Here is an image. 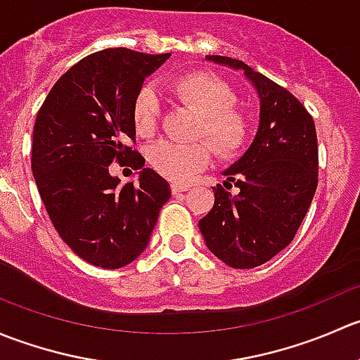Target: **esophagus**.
Masks as SVG:
<instances>
[{
    "instance_id": "34e87169",
    "label": "esophagus",
    "mask_w": 360,
    "mask_h": 360,
    "mask_svg": "<svg viewBox=\"0 0 360 360\" xmlns=\"http://www.w3.org/2000/svg\"><path fill=\"white\" fill-rule=\"evenodd\" d=\"M170 188H172V193H181V191L190 190V186H188V184H179V183H174Z\"/></svg>"
}]
</instances>
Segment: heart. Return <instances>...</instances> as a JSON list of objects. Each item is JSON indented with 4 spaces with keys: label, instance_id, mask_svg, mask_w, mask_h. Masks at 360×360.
Wrapping results in <instances>:
<instances>
[{
    "label": "heart",
    "instance_id": "obj_1",
    "mask_svg": "<svg viewBox=\"0 0 360 360\" xmlns=\"http://www.w3.org/2000/svg\"><path fill=\"white\" fill-rule=\"evenodd\" d=\"M170 92L183 106L200 116L197 134L205 136L217 155L233 157L249 137V120L235 108L237 94L219 76L210 72H190L170 83ZM136 132L148 137L160 122V101L151 89L139 90L132 106ZM207 143L177 144L162 141L150 151V162L160 174L172 181H184L210 162Z\"/></svg>",
    "mask_w": 360,
    "mask_h": 360
}]
</instances>
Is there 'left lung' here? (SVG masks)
Segmentation results:
<instances>
[{"label": "left lung", "mask_w": 360, "mask_h": 360, "mask_svg": "<svg viewBox=\"0 0 360 360\" xmlns=\"http://www.w3.org/2000/svg\"><path fill=\"white\" fill-rule=\"evenodd\" d=\"M205 60L244 72L259 99V125L244 155L224 169L214 186V205L198 228L207 249L231 268H254L288 248L317 190L315 125L300 101L242 60Z\"/></svg>", "instance_id": "left-lung-1"}]
</instances>
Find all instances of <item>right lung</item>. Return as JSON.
<instances>
[{"label": "right lung", "instance_id": "obj_1", "mask_svg": "<svg viewBox=\"0 0 360 360\" xmlns=\"http://www.w3.org/2000/svg\"><path fill=\"white\" fill-rule=\"evenodd\" d=\"M170 53L106 49L57 79L36 116L32 176L57 233L94 266H127L148 248L170 186L127 143L144 79ZM134 158L138 183L121 184L109 165Z\"/></svg>", "mask_w": 360, "mask_h": 360}]
</instances>
